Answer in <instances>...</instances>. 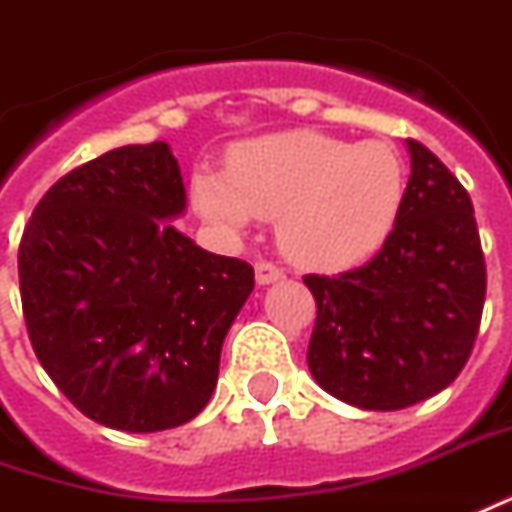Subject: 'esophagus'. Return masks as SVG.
<instances>
[{"mask_svg":"<svg viewBox=\"0 0 512 512\" xmlns=\"http://www.w3.org/2000/svg\"><path fill=\"white\" fill-rule=\"evenodd\" d=\"M282 277H285V271H282L280 266H274V263H266V260L255 263L257 285H271V282H280Z\"/></svg>","mask_w":512,"mask_h":512,"instance_id":"esophagus-1","label":"esophagus"}]
</instances>
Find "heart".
Here are the masks:
<instances>
[{"label": "heart", "instance_id": "obj_1", "mask_svg": "<svg viewBox=\"0 0 512 512\" xmlns=\"http://www.w3.org/2000/svg\"><path fill=\"white\" fill-rule=\"evenodd\" d=\"M191 202L230 232H244L260 216H280V244L293 260L341 271L388 241L405 202V166L377 141L277 132L235 146L227 174L199 166Z\"/></svg>", "mask_w": 512, "mask_h": 512}]
</instances>
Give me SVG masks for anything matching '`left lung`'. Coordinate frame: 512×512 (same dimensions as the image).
<instances>
[{
	"label": "left lung",
	"instance_id": "8db88e82",
	"mask_svg": "<svg viewBox=\"0 0 512 512\" xmlns=\"http://www.w3.org/2000/svg\"><path fill=\"white\" fill-rule=\"evenodd\" d=\"M410 180L396 227L366 266L307 274L313 380L346 405L402 410L466 366L485 305V257L468 191L430 149L407 141Z\"/></svg>",
	"mask_w": 512,
	"mask_h": 512
}]
</instances>
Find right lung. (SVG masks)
I'll return each instance as SVG.
<instances>
[{
	"label": "right lung",
	"mask_w": 512,
	"mask_h": 512,
	"mask_svg": "<svg viewBox=\"0 0 512 512\" xmlns=\"http://www.w3.org/2000/svg\"><path fill=\"white\" fill-rule=\"evenodd\" d=\"M169 144H132L49 188L19 246L30 343L71 405L96 424L160 432L199 416L221 343L255 268L196 246Z\"/></svg>",
	"instance_id": "right-lung-1"
}]
</instances>
